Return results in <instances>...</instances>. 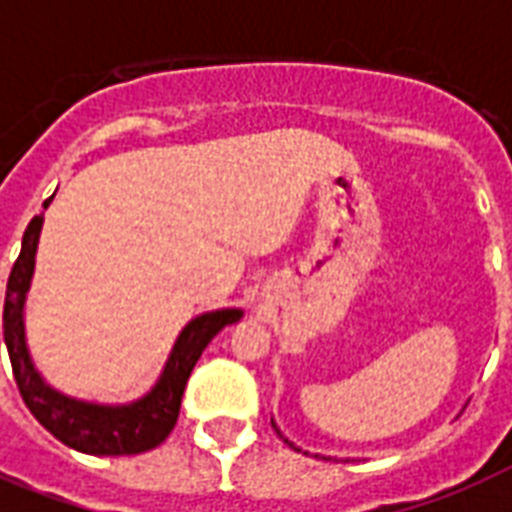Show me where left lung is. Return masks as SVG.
Segmentation results:
<instances>
[{"label": "left lung", "mask_w": 512, "mask_h": 512, "mask_svg": "<svg viewBox=\"0 0 512 512\" xmlns=\"http://www.w3.org/2000/svg\"><path fill=\"white\" fill-rule=\"evenodd\" d=\"M271 425H273V428H276V433H279V436L284 438V444H289V446H292V449H295V452H303V449H300V446H295V444H292V441H289V438L284 436V433H281V430H279V425H276V420H273V417H271ZM305 454H308V452H305ZM316 457H321V454H316ZM324 460H335V462H342V460H337V457H324Z\"/></svg>", "instance_id": "1"}]
</instances>
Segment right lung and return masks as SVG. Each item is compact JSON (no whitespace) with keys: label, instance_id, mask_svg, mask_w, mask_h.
<instances>
[{"label":"right lung","instance_id":"obj_1","mask_svg":"<svg viewBox=\"0 0 512 512\" xmlns=\"http://www.w3.org/2000/svg\"><path fill=\"white\" fill-rule=\"evenodd\" d=\"M52 196L44 201L50 207ZM44 212L28 223L20 244V255L12 265L4 297V345L10 353L12 374L26 406L36 420L76 452L95 457H122V454L151 452L170 436L175 428L185 382L209 342L225 327L244 319L241 308H220L201 313L180 329L170 356L164 361L156 382L135 401L127 404H100L87 398L68 396L52 388L44 374L36 369L26 335V300L36 268V249L42 236Z\"/></svg>","mask_w":512,"mask_h":512}]
</instances>
